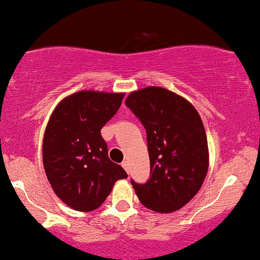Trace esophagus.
Listing matches in <instances>:
<instances>
[{
  "label": "esophagus",
  "instance_id": "obj_1",
  "mask_svg": "<svg viewBox=\"0 0 260 260\" xmlns=\"http://www.w3.org/2000/svg\"><path fill=\"white\" fill-rule=\"evenodd\" d=\"M121 165H122V168H124V169L129 173V161H127V160H124V161L121 162Z\"/></svg>",
  "mask_w": 260,
  "mask_h": 260
}]
</instances>
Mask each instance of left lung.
<instances>
[{
  "label": "left lung",
  "mask_w": 260,
  "mask_h": 260,
  "mask_svg": "<svg viewBox=\"0 0 260 260\" xmlns=\"http://www.w3.org/2000/svg\"><path fill=\"white\" fill-rule=\"evenodd\" d=\"M146 130L150 180L133 188L141 204L156 213L179 210L202 188L209 149L202 117L185 98L159 86L130 92L125 101Z\"/></svg>",
  "instance_id": "8db88e82"
}]
</instances>
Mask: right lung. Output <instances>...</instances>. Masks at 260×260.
<instances>
[{
	"mask_svg": "<svg viewBox=\"0 0 260 260\" xmlns=\"http://www.w3.org/2000/svg\"><path fill=\"white\" fill-rule=\"evenodd\" d=\"M125 92L82 90L66 96L51 114L42 143V161L55 194L71 209L95 210L126 171L109 159L101 136Z\"/></svg>",
	"mask_w": 260,
	"mask_h": 260,
	"instance_id": "add662e5",
	"label": "right lung"
}]
</instances>
